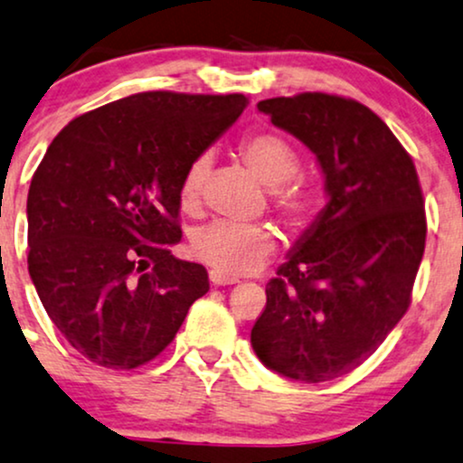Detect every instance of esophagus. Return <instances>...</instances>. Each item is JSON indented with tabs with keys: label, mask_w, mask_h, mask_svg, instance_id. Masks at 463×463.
<instances>
[{
	"label": "esophagus",
	"mask_w": 463,
	"mask_h": 463,
	"mask_svg": "<svg viewBox=\"0 0 463 463\" xmlns=\"http://www.w3.org/2000/svg\"><path fill=\"white\" fill-rule=\"evenodd\" d=\"M209 278H211V282H213L215 287L237 285V282H239V278H235V276H226V274H222V271H217V269H211Z\"/></svg>",
	"instance_id": "esophagus-1"
}]
</instances>
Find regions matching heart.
Listing matches in <instances>:
<instances>
[{
    "mask_svg": "<svg viewBox=\"0 0 463 463\" xmlns=\"http://www.w3.org/2000/svg\"><path fill=\"white\" fill-rule=\"evenodd\" d=\"M239 157L252 175L269 187L271 207L287 226L304 228L313 215V192L295 175L299 172V155L285 137L274 131H254L239 144ZM209 175V157L200 155L189 164L181 181V204L198 211L203 204L204 183ZM276 232L265 224H235L213 222L200 228L192 237V252L196 259L226 276H241L256 271L274 254Z\"/></svg>",
    "mask_w": 463,
    "mask_h": 463,
    "instance_id": "obj_1",
    "label": "heart"
}]
</instances>
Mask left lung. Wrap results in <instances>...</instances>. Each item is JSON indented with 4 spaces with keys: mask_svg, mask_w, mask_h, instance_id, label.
<instances>
[{
    "mask_svg": "<svg viewBox=\"0 0 463 463\" xmlns=\"http://www.w3.org/2000/svg\"><path fill=\"white\" fill-rule=\"evenodd\" d=\"M259 109L317 155L330 200L267 282L250 341L267 369L330 382L408 313L427 237L419 175L386 122L354 99L302 92Z\"/></svg>",
    "mask_w": 463,
    "mask_h": 463,
    "instance_id": "obj_1",
    "label": "left lung"
}]
</instances>
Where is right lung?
I'll use <instances>...</instances> for the list:
<instances>
[{
	"instance_id": "1",
	"label": "right lung",
	"mask_w": 463,
	"mask_h": 463,
	"mask_svg": "<svg viewBox=\"0 0 463 463\" xmlns=\"http://www.w3.org/2000/svg\"><path fill=\"white\" fill-rule=\"evenodd\" d=\"M243 94L153 90L72 118L32 176L27 269L62 336L94 364L164 352L207 269L172 256L181 181L246 109Z\"/></svg>"
}]
</instances>
